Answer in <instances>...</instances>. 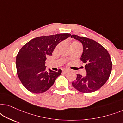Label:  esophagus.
I'll return each mask as SVG.
<instances>
[{
    "mask_svg": "<svg viewBox=\"0 0 123 123\" xmlns=\"http://www.w3.org/2000/svg\"><path fill=\"white\" fill-rule=\"evenodd\" d=\"M68 72V70L67 69H63V73H67Z\"/></svg>",
    "mask_w": 123,
    "mask_h": 123,
    "instance_id": "esophagus-1",
    "label": "esophagus"
}]
</instances>
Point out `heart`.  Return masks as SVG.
<instances>
[{"instance_id":"heart-1","label":"heart","mask_w":123,"mask_h":123,"mask_svg":"<svg viewBox=\"0 0 123 123\" xmlns=\"http://www.w3.org/2000/svg\"><path fill=\"white\" fill-rule=\"evenodd\" d=\"M80 45V43H78V42H76V41L73 42V43H72V44H71V45H70V46H73V45Z\"/></svg>"}]
</instances>
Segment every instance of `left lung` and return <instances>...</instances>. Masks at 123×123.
Listing matches in <instances>:
<instances>
[{"label":"left lung","instance_id":"1","mask_svg":"<svg viewBox=\"0 0 123 123\" xmlns=\"http://www.w3.org/2000/svg\"><path fill=\"white\" fill-rule=\"evenodd\" d=\"M72 38L83 45V53L80 60L86 64V75L77 74L76 80L72 85L82 93H91L98 90L109 78L112 62L108 51L97 42L88 38L72 35Z\"/></svg>","mask_w":123,"mask_h":123}]
</instances>
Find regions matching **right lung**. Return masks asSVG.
Returning a JSON list of instances; mask_svg holds the SVG:
<instances>
[{
    "instance_id": "add662e5",
    "label": "right lung",
    "mask_w": 123,
    "mask_h": 123,
    "mask_svg": "<svg viewBox=\"0 0 123 123\" xmlns=\"http://www.w3.org/2000/svg\"><path fill=\"white\" fill-rule=\"evenodd\" d=\"M70 33H60L37 37L30 40L19 50L16 57L17 74L25 88L33 93H41L53 85L61 74L49 69L46 70L45 60L51 56L60 42L70 36Z\"/></svg>"
}]
</instances>
